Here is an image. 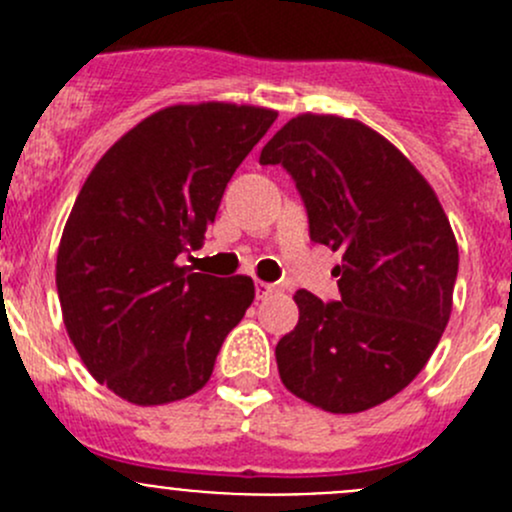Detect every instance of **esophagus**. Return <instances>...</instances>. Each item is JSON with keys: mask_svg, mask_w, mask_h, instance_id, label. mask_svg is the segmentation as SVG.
Wrapping results in <instances>:
<instances>
[{"mask_svg": "<svg viewBox=\"0 0 512 512\" xmlns=\"http://www.w3.org/2000/svg\"><path fill=\"white\" fill-rule=\"evenodd\" d=\"M272 292H275V285H267V282H260V280L255 282V297H257V299L270 297Z\"/></svg>", "mask_w": 512, "mask_h": 512, "instance_id": "obj_1", "label": "esophagus"}]
</instances>
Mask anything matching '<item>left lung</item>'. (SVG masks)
<instances>
[{
  "instance_id": "left-lung-1",
  "label": "left lung",
  "mask_w": 512,
  "mask_h": 512,
  "mask_svg": "<svg viewBox=\"0 0 512 512\" xmlns=\"http://www.w3.org/2000/svg\"><path fill=\"white\" fill-rule=\"evenodd\" d=\"M260 163L292 175L309 240L342 252L339 299L294 294L299 322L275 349L282 384L332 414L384 404L416 379L451 317L458 245L436 193L352 118H292Z\"/></svg>"
}]
</instances>
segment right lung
Segmentation results:
<instances>
[{
	"instance_id": "add662e5",
	"label": "right lung",
	"mask_w": 512,
	"mask_h": 512,
	"mask_svg": "<svg viewBox=\"0 0 512 512\" xmlns=\"http://www.w3.org/2000/svg\"><path fill=\"white\" fill-rule=\"evenodd\" d=\"M277 113L170 106L113 143L86 178L56 255L66 332L98 384L138 406L208 384L255 299L250 277L180 267L215 220L237 165Z\"/></svg>"
}]
</instances>
